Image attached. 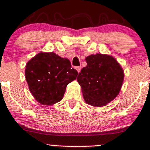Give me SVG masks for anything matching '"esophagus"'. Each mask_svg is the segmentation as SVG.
I'll return each instance as SVG.
<instances>
[{"label": "esophagus", "mask_w": 150, "mask_h": 150, "mask_svg": "<svg viewBox=\"0 0 150 150\" xmlns=\"http://www.w3.org/2000/svg\"><path fill=\"white\" fill-rule=\"evenodd\" d=\"M75 69L77 70V71L78 72V73H80V70H81V67H80V66L76 67V68H75Z\"/></svg>", "instance_id": "1"}]
</instances>
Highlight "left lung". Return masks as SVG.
Listing matches in <instances>:
<instances>
[{
  "mask_svg": "<svg viewBox=\"0 0 150 150\" xmlns=\"http://www.w3.org/2000/svg\"><path fill=\"white\" fill-rule=\"evenodd\" d=\"M85 61L87 66L81 70L77 80L85 102L101 107L113 101L119 93L124 78L123 70L109 55H90Z\"/></svg>",
  "mask_w": 150,
  "mask_h": 150,
  "instance_id": "obj_1",
  "label": "left lung"
}]
</instances>
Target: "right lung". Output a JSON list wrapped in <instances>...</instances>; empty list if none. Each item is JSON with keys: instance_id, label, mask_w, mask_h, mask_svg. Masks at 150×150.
Listing matches in <instances>:
<instances>
[{"instance_id": "add662e5", "label": "right lung", "mask_w": 150, "mask_h": 150, "mask_svg": "<svg viewBox=\"0 0 150 150\" xmlns=\"http://www.w3.org/2000/svg\"><path fill=\"white\" fill-rule=\"evenodd\" d=\"M78 73L67 58L53 52H41L27 62L25 77L34 99L43 105H52L63 99L66 87Z\"/></svg>"}]
</instances>
